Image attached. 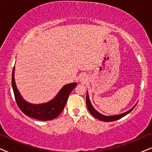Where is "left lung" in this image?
<instances>
[{
    "instance_id": "left-lung-1",
    "label": "left lung",
    "mask_w": 152,
    "mask_h": 152,
    "mask_svg": "<svg viewBox=\"0 0 152 152\" xmlns=\"http://www.w3.org/2000/svg\"><path fill=\"white\" fill-rule=\"evenodd\" d=\"M86 104H87V107H88V110L90 111V113L92 115V116H94L95 118L98 119V120H99L101 121H104V122H113V121L120 120V119L122 118V117H124L125 115H126L127 114H129V113L131 112V111L133 110V108H135V106H136V104H135V106H133L132 108L127 111V112L122 113V114L121 115H115V116H105V115L100 114L99 113L97 112V111L93 108V106H92V104H91L90 103L88 93H87V96H86Z\"/></svg>"
}]
</instances>
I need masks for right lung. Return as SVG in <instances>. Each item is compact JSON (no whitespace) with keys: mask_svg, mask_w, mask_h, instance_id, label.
Returning a JSON list of instances; mask_svg holds the SVG:
<instances>
[{"mask_svg":"<svg viewBox=\"0 0 152 152\" xmlns=\"http://www.w3.org/2000/svg\"><path fill=\"white\" fill-rule=\"evenodd\" d=\"M14 73L15 66L13 67L12 74V86L18 107L26 115L38 120H51L58 117L63 110L71 92L76 86V83H75L66 85L53 99L46 104L39 105L30 104L26 102L20 95L15 84Z\"/></svg>","mask_w":152,"mask_h":152,"instance_id":"right-lung-1","label":"right lung"}]
</instances>
